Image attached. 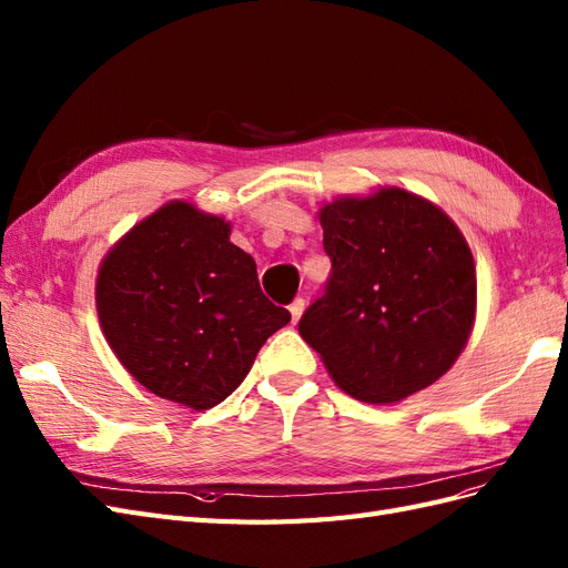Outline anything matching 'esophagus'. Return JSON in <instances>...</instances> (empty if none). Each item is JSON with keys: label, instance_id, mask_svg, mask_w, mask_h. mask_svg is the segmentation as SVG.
Segmentation results:
<instances>
[{"label": "esophagus", "instance_id": "34e87169", "mask_svg": "<svg viewBox=\"0 0 568 568\" xmlns=\"http://www.w3.org/2000/svg\"><path fill=\"white\" fill-rule=\"evenodd\" d=\"M303 311H305V301H303V298H296L294 303L288 305V313H291V320H294V322H298V320H301Z\"/></svg>", "mask_w": 568, "mask_h": 568}]
</instances>
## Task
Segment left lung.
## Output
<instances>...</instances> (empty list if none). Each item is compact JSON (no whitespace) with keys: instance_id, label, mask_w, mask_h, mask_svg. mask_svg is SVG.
Masks as SVG:
<instances>
[{"instance_id":"left-lung-1","label":"left lung","mask_w":568,"mask_h":568,"mask_svg":"<svg viewBox=\"0 0 568 568\" xmlns=\"http://www.w3.org/2000/svg\"><path fill=\"white\" fill-rule=\"evenodd\" d=\"M317 217L332 277L298 322L303 342L336 387L365 404L435 385L466 348L478 305L462 229L398 186L339 195Z\"/></svg>"}]
</instances>
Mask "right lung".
Returning <instances> with one entry per match:
<instances>
[{"instance_id":"obj_1","label":"right lung","mask_w":568,"mask_h":568,"mask_svg":"<svg viewBox=\"0 0 568 568\" xmlns=\"http://www.w3.org/2000/svg\"><path fill=\"white\" fill-rule=\"evenodd\" d=\"M229 236L220 214L170 201L106 251L95 280L100 327L119 363L148 392L193 410L224 402L291 320Z\"/></svg>"}]
</instances>
